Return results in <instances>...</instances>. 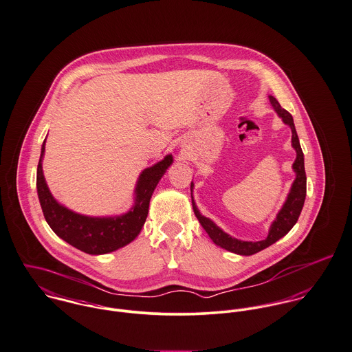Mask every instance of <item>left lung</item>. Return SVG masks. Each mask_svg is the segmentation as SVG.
<instances>
[{
	"instance_id": "left-lung-1",
	"label": "left lung",
	"mask_w": 352,
	"mask_h": 352,
	"mask_svg": "<svg viewBox=\"0 0 352 352\" xmlns=\"http://www.w3.org/2000/svg\"><path fill=\"white\" fill-rule=\"evenodd\" d=\"M270 104L273 107L274 111L276 112V115L282 118V121L290 126L292 129V147L296 150V160L293 163V171L296 173V178L292 184L290 192L286 197L282 208L279 209L275 220L270 226L269 234L265 240H259V241H245V240H240L232 237L231 234L224 232L220 227H217L210 219L205 217L201 214V212L198 210L197 205H195V199H193V189H195V184L192 182L190 185V190H192V204H193V210H195V217L198 219L199 224L202 226V228L206 231V234H209V237L213 240V243L227 251L234 252L237 255H254L265 248H267L269 245L274 244L276 240H279L280 237H283L287 234L294 224L297 223L300 213L302 210L304 202H305V195H307V175H305V166H304V154L300 146V140L297 136V131L294 126V121L292 115L285 111L279 102L274 98L273 96H269Z\"/></svg>"
}]
</instances>
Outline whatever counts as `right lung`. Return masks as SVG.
Returning a JSON list of instances; mask_svg holds the SVG:
<instances>
[{"instance_id":"obj_1","label":"right lung","mask_w":352,"mask_h":352,"mask_svg":"<svg viewBox=\"0 0 352 352\" xmlns=\"http://www.w3.org/2000/svg\"><path fill=\"white\" fill-rule=\"evenodd\" d=\"M44 151L45 140L41 146L36 175V188L44 219L60 239L90 255L113 252L138 237L148 214L151 195L174 160L173 155L168 154L140 173L133 192V205L126 213L97 217L77 213L54 198L43 174Z\"/></svg>"}]
</instances>
